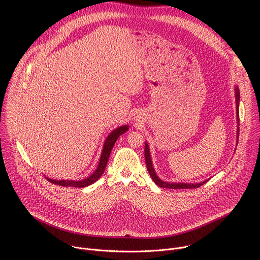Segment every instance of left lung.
Instances as JSON below:
<instances>
[{
  "instance_id": "obj_1",
  "label": "left lung",
  "mask_w": 260,
  "mask_h": 260,
  "mask_svg": "<svg viewBox=\"0 0 260 260\" xmlns=\"http://www.w3.org/2000/svg\"><path fill=\"white\" fill-rule=\"evenodd\" d=\"M236 104H237V113H238V122H240V118H239V102H240V90L238 87H236ZM240 129H238V135H239ZM145 161H146V166H147V170L148 173H149L150 177L152 178V180L155 182L156 185H158L159 187L161 188H172V189H190V188H198L201 187L202 185H204L207 181L201 182V183H197V184H185V183H169V182H165L161 181L155 174L154 169L152 167V161H151V157H150V153H149V148H148V144L145 143Z\"/></svg>"
}]
</instances>
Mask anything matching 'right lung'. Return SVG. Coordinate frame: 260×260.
I'll return each mask as SVG.
<instances>
[{
	"label": "right lung",
	"mask_w": 260,
	"mask_h": 260,
	"mask_svg": "<svg viewBox=\"0 0 260 260\" xmlns=\"http://www.w3.org/2000/svg\"><path fill=\"white\" fill-rule=\"evenodd\" d=\"M127 129H128L127 125L120 126V127L116 128L115 131H113L108 136V138L106 139L104 148H103V152H102V155H101V158H100L99 166H98L95 172L91 176H89L88 178H86L84 180H81V181H67V180L56 181V180H51V179H47V180L49 182H51L55 185H59V186H62V187H86V186H88V185L94 183L104 174L105 168L107 166V162H108V159H109V156H110V153H111V150H112V148H113L116 140L119 138L120 135L125 133Z\"/></svg>",
	"instance_id": "1"
}]
</instances>
